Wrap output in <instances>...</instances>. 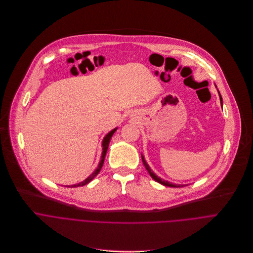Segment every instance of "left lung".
<instances>
[{"label": "left lung", "instance_id": "8db88e82", "mask_svg": "<svg viewBox=\"0 0 253 253\" xmlns=\"http://www.w3.org/2000/svg\"><path fill=\"white\" fill-rule=\"evenodd\" d=\"M218 92H219V91H218ZM219 98H220V104H221V107H222V97H221L220 93H219ZM141 160H142L143 166L145 167V169H146V170L148 171L149 175H150L151 177H153L156 181H158V182H160V183H162V184H164V185H166V186H170V187H181V186H183V185H181V184H173V183H170V182H169V181H166V180L162 179L161 177H159L158 175H156V173H154V171H151L150 168H149L148 165L146 164V162H145V160H144V158H143L142 155H141Z\"/></svg>", "mask_w": 253, "mask_h": 253}]
</instances>
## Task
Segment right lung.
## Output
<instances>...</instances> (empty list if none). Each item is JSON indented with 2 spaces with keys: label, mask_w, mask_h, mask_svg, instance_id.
Instances as JSON below:
<instances>
[{
  "label": "right lung",
  "mask_w": 253,
  "mask_h": 253,
  "mask_svg": "<svg viewBox=\"0 0 253 253\" xmlns=\"http://www.w3.org/2000/svg\"><path fill=\"white\" fill-rule=\"evenodd\" d=\"M118 128L116 127V128H114L113 130H111L106 136H105V138H104V140H103V153H102V158H100V162H99V164H98V166H97V168H96V169L87 177V178H85L84 181H82V182H80V183H77V184H74V185H69L68 187H78V186H84V184H86V183H88L90 180H92L96 175H97V173L100 171V169H102V168H103V165H104V162H105V158H106V155H107V151H108V148H109V144H110V141H111V138H112V136H113V134L116 132V130H117Z\"/></svg>",
  "instance_id": "1"
}]
</instances>
